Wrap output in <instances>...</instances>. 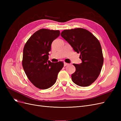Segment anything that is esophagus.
Segmentation results:
<instances>
[{
    "instance_id": "34e87169",
    "label": "esophagus",
    "mask_w": 121,
    "mask_h": 121,
    "mask_svg": "<svg viewBox=\"0 0 121 121\" xmlns=\"http://www.w3.org/2000/svg\"><path fill=\"white\" fill-rule=\"evenodd\" d=\"M69 65V64H68V63H64V67H65V66H67V65Z\"/></svg>"
}]
</instances>
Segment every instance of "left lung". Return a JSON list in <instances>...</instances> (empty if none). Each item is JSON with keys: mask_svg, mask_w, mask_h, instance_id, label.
<instances>
[{"mask_svg": "<svg viewBox=\"0 0 121 121\" xmlns=\"http://www.w3.org/2000/svg\"><path fill=\"white\" fill-rule=\"evenodd\" d=\"M61 36L80 53L82 63L73 64L76 71L72 75L73 82L81 87L90 85L99 75L104 64L99 42L91 32L82 28L64 30Z\"/></svg>", "mask_w": 121, "mask_h": 121, "instance_id": "8db88e82", "label": "left lung"}]
</instances>
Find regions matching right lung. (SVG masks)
Here are the masks:
<instances>
[{
  "instance_id": "right-lung-1",
  "label": "right lung",
  "mask_w": 121,
  "mask_h": 121,
  "mask_svg": "<svg viewBox=\"0 0 121 121\" xmlns=\"http://www.w3.org/2000/svg\"><path fill=\"white\" fill-rule=\"evenodd\" d=\"M60 35L58 30L40 29L31 36L24 47V70L31 82L39 89H46L54 85L64 67L63 62L48 60L52 43Z\"/></svg>"
}]
</instances>
